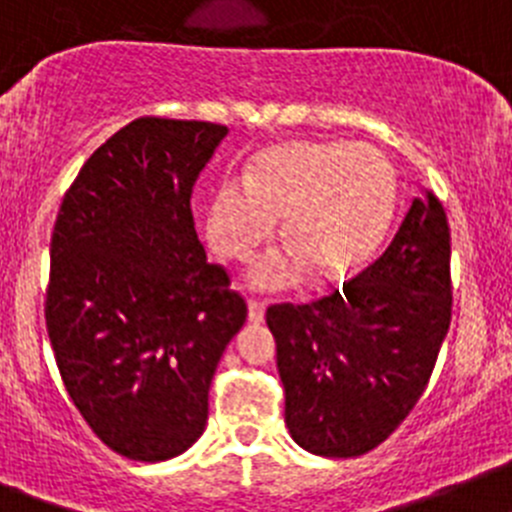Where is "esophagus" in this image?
<instances>
[{
    "mask_svg": "<svg viewBox=\"0 0 512 512\" xmlns=\"http://www.w3.org/2000/svg\"><path fill=\"white\" fill-rule=\"evenodd\" d=\"M247 316H250V324H262V321H265V303L260 301L247 303Z\"/></svg>",
    "mask_w": 512,
    "mask_h": 512,
    "instance_id": "esophagus-1",
    "label": "esophagus"
}]
</instances>
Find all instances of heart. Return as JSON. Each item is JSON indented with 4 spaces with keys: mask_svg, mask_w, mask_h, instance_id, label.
Instances as JSON below:
<instances>
[{
    "mask_svg": "<svg viewBox=\"0 0 512 512\" xmlns=\"http://www.w3.org/2000/svg\"><path fill=\"white\" fill-rule=\"evenodd\" d=\"M395 206L388 158L370 145L285 142L252 160L250 181L227 178L211 196L206 232L219 255L247 260L283 219L285 250L252 265V288L285 290L308 267L336 278L380 245Z\"/></svg>",
    "mask_w": 512,
    "mask_h": 512,
    "instance_id": "1",
    "label": "heart"
}]
</instances>
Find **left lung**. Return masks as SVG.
I'll return each mask as SVG.
<instances>
[{
	"instance_id": "1",
	"label": "left lung",
	"mask_w": 512,
	"mask_h": 512,
	"mask_svg": "<svg viewBox=\"0 0 512 512\" xmlns=\"http://www.w3.org/2000/svg\"><path fill=\"white\" fill-rule=\"evenodd\" d=\"M451 237L434 193L413 199L388 250L321 301L267 308L285 426L319 457H359L423 395L451 321Z\"/></svg>"
}]
</instances>
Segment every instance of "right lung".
Returning <instances> with one entry per match:
<instances>
[{
    "mask_svg": "<svg viewBox=\"0 0 512 512\" xmlns=\"http://www.w3.org/2000/svg\"><path fill=\"white\" fill-rule=\"evenodd\" d=\"M227 127L140 117L78 170L50 239L45 324L91 431L135 462L196 444L216 365L247 319L193 227V183Z\"/></svg>",
    "mask_w": 512,
    "mask_h": 512,
    "instance_id": "obj_1",
    "label": "right lung"
}]
</instances>
